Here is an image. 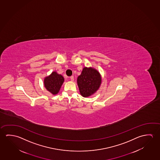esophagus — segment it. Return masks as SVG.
Here are the masks:
<instances>
[{"mask_svg": "<svg viewBox=\"0 0 160 160\" xmlns=\"http://www.w3.org/2000/svg\"><path fill=\"white\" fill-rule=\"evenodd\" d=\"M70 80H71V81H73V80H74V78H73V76H70Z\"/></svg>", "mask_w": 160, "mask_h": 160, "instance_id": "obj_1", "label": "esophagus"}]
</instances>
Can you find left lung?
<instances>
[{
  "label": "left lung",
  "instance_id": "obj_1",
  "mask_svg": "<svg viewBox=\"0 0 160 160\" xmlns=\"http://www.w3.org/2000/svg\"><path fill=\"white\" fill-rule=\"evenodd\" d=\"M77 82L81 95L88 97L99 88L102 78L99 72L96 70L91 68H84L81 75L78 76Z\"/></svg>",
  "mask_w": 160,
  "mask_h": 160
}]
</instances>
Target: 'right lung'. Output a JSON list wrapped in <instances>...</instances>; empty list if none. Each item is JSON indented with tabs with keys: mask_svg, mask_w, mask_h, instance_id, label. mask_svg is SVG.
Returning a JSON list of instances; mask_svg holds the SVG:
<instances>
[{
	"mask_svg": "<svg viewBox=\"0 0 160 160\" xmlns=\"http://www.w3.org/2000/svg\"><path fill=\"white\" fill-rule=\"evenodd\" d=\"M63 81V76L58 74L56 72H53L50 76L45 78L44 85L48 91L55 95L58 94L59 92Z\"/></svg>",
	"mask_w": 160,
	"mask_h": 160,
	"instance_id": "right-lung-1",
	"label": "right lung"
}]
</instances>
